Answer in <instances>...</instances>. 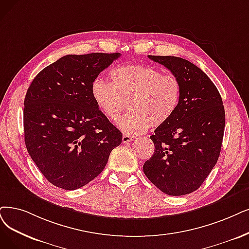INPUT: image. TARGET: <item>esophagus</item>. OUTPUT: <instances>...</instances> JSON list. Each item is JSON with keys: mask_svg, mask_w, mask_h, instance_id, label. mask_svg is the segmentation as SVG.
<instances>
[{"mask_svg": "<svg viewBox=\"0 0 249 249\" xmlns=\"http://www.w3.org/2000/svg\"><path fill=\"white\" fill-rule=\"evenodd\" d=\"M135 140V137L134 136H131V135H124L123 136V143L126 144V143H130L131 141Z\"/></svg>", "mask_w": 249, "mask_h": 249, "instance_id": "1", "label": "esophagus"}]
</instances>
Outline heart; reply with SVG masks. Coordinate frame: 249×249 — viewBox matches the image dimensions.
<instances>
[{"label": "heart", "mask_w": 249, "mask_h": 249, "mask_svg": "<svg viewBox=\"0 0 249 249\" xmlns=\"http://www.w3.org/2000/svg\"><path fill=\"white\" fill-rule=\"evenodd\" d=\"M109 76L111 83L100 76L92 82V98L101 113L112 122L126 106L131 109L117 123L125 133L138 135L150 125H163L180 105L182 84L174 73H162L150 65L130 64L114 67Z\"/></svg>", "instance_id": "obj_1"}]
</instances>
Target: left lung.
<instances>
[{
    "label": "left lung",
    "mask_w": 249,
    "mask_h": 249,
    "mask_svg": "<svg viewBox=\"0 0 249 249\" xmlns=\"http://www.w3.org/2000/svg\"><path fill=\"white\" fill-rule=\"evenodd\" d=\"M180 78L181 102L172 118L150 137L154 153L143 171L163 193L181 196L201 186L220 156L225 109L216 87L199 67L175 56H152Z\"/></svg>",
    "instance_id": "obj_1"
}]
</instances>
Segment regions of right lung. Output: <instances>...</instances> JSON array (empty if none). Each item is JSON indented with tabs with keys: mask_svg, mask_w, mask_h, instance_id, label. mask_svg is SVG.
Masks as SVG:
<instances>
[{
	"mask_svg": "<svg viewBox=\"0 0 249 249\" xmlns=\"http://www.w3.org/2000/svg\"><path fill=\"white\" fill-rule=\"evenodd\" d=\"M119 53L66 55L34 78L24 99L26 149L47 180L75 190L100 174L123 135L96 106L91 84Z\"/></svg>",
	"mask_w": 249,
	"mask_h": 249,
	"instance_id": "add662e5",
	"label": "right lung"
}]
</instances>
